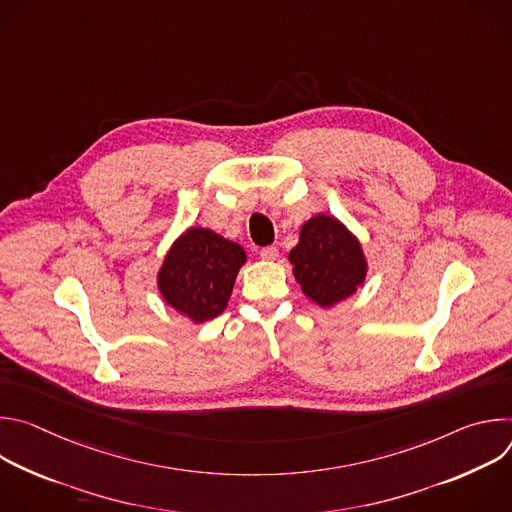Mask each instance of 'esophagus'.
Listing matches in <instances>:
<instances>
[{
  "mask_svg": "<svg viewBox=\"0 0 512 512\" xmlns=\"http://www.w3.org/2000/svg\"><path fill=\"white\" fill-rule=\"evenodd\" d=\"M259 255H261V259H265V261H275L277 255H279V249L273 247V245H269V247H263V249L259 251Z\"/></svg>",
  "mask_w": 512,
  "mask_h": 512,
  "instance_id": "esophagus-1",
  "label": "esophagus"
}]
</instances>
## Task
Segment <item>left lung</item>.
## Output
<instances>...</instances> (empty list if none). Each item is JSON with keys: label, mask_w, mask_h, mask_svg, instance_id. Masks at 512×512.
<instances>
[{"label": "left lung", "mask_w": 512, "mask_h": 512, "mask_svg": "<svg viewBox=\"0 0 512 512\" xmlns=\"http://www.w3.org/2000/svg\"><path fill=\"white\" fill-rule=\"evenodd\" d=\"M289 263L304 294L322 308L350 298L369 267L358 239L330 214H316L304 223Z\"/></svg>", "instance_id": "obj_1"}]
</instances>
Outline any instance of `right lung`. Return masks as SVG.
<instances>
[{
  "label": "right lung",
  "mask_w": 512,
  "mask_h": 512,
  "mask_svg": "<svg viewBox=\"0 0 512 512\" xmlns=\"http://www.w3.org/2000/svg\"><path fill=\"white\" fill-rule=\"evenodd\" d=\"M247 253L241 245L190 227L182 233L158 271V289L168 306L194 324L223 314Z\"/></svg>",
  "instance_id": "1"
}]
</instances>
